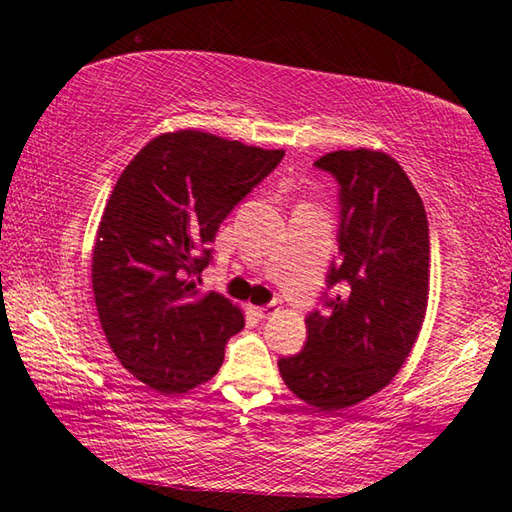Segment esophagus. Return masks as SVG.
I'll return each mask as SVG.
<instances>
[{
    "instance_id": "obj_1",
    "label": "esophagus",
    "mask_w": 512,
    "mask_h": 512,
    "mask_svg": "<svg viewBox=\"0 0 512 512\" xmlns=\"http://www.w3.org/2000/svg\"><path fill=\"white\" fill-rule=\"evenodd\" d=\"M277 311V307L275 305H264V307H255V314L259 316V318H268V316H273Z\"/></svg>"
}]
</instances>
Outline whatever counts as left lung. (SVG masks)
<instances>
[{"label":"left lung","mask_w":512,"mask_h":512,"mask_svg":"<svg viewBox=\"0 0 512 512\" xmlns=\"http://www.w3.org/2000/svg\"><path fill=\"white\" fill-rule=\"evenodd\" d=\"M316 167L339 180V264L325 314L307 316V343L277 361L293 395L339 411L379 393L418 341L429 302V223L400 162L384 151H332Z\"/></svg>","instance_id":"left-lung-1"}]
</instances>
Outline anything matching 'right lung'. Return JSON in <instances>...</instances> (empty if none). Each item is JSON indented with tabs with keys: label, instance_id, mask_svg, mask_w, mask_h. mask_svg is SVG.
<instances>
[{
	"label": "right lung",
	"instance_id": "obj_1",
	"mask_svg": "<svg viewBox=\"0 0 512 512\" xmlns=\"http://www.w3.org/2000/svg\"><path fill=\"white\" fill-rule=\"evenodd\" d=\"M284 151L203 131L162 133L121 171L92 250V291L112 352L162 395L212 379L244 311L196 289L219 225Z\"/></svg>",
	"mask_w": 512,
	"mask_h": 512
}]
</instances>
